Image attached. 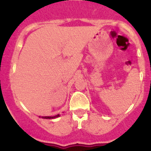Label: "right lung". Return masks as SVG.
Instances as JSON below:
<instances>
[{
    "mask_svg": "<svg viewBox=\"0 0 151 151\" xmlns=\"http://www.w3.org/2000/svg\"><path fill=\"white\" fill-rule=\"evenodd\" d=\"M60 116V114H57V115L56 116H41V118L42 119H55V118H57V117Z\"/></svg>",
    "mask_w": 151,
    "mask_h": 151,
    "instance_id": "add662e5",
    "label": "right lung"
}]
</instances>
